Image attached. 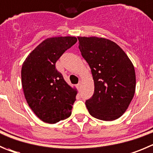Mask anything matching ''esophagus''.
I'll return each instance as SVG.
<instances>
[{"label":"esophagus","mask_w":153,"mask_h":153,"mask_svg":"<svg viewBox=\"0 0 153 153\" xmlns=\"http://www.w3.org/2000/svg\"><path fill=\"white\" fill-rule=\"evenodd\" d=\"M81 85H82V80H79V83L77 84V87H78V88H80Z\"/></svg>","instance_id":"esophagus-1"}]
</instances>
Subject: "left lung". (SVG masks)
<instances>
[{
  "instance_id": "8db88e82",
  "label": "left lung",
  "mask_w": 153,
  "mask_h": 153,
  "mask_svg": "<svg viewBox=\"0 0 153 153\" xmlns=\"http://www.w3.org/2000/svg\"><path fill=\"white\" fill-rule=\"evenodd\" d=\"M81 55L91 68L94 91L85 105L91 116L113 121L124 114L134 95L131 61L119 45L97 37H77Z\"/></svg>"
}]
</instances>
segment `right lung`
<instances>
[{
	"label": "right lung",
	"instance_id": "1",
	"mask_svg": "<svg viewBox=\"0 0 153 153\" xmlns=\"http://www.w3.org/2000/svg\"><path fill=\"white\" fill-rule=\"evenodd\" d=\"M77 41L75 37L46 39L30 52L22 67L23 92L34 114L44 123L55 124L71 115L77 90L56 70L62 54Z\"/></svg>",
	"mask_w": 153,
	"mask_h": 153
}]
</instances>
